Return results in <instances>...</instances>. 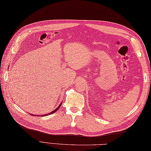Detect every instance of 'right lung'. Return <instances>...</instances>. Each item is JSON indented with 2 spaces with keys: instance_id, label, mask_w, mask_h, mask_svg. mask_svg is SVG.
Returning a JSON list of instances; mask_svg holds the SVG:
<instances>
[{
  "instance_id": "right-lung-1",
  "label": "right lung",
  "mask_w": 151,
  "mask_h": 151,
  "mask_svg": "<svg viewBox=\"0 0 151 151\" xmlns=\"http://www.w3.org/2000/svg\"><path fill=\"white\" fill-rule=\"evenodd\" d=\"M62 103H61V104H60V105L58 106L55 110H53V111H52L50 112V113H49V114H45V115H34V114H30V115H34V116H41V117H43V116H46V115H49V114H53V113H55V112L58 110V109L60 108V107L61 106V105H62Z\"/></svg>"
}]
</instances>
